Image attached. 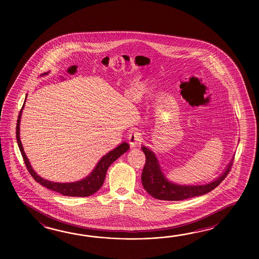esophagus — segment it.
Wrapping results in <instances>:
<instances>
[{"label": "esophagus", "mask_w": 259, "mask_h": 259, "mask_svg": "<svg viewBox=\"0 0 259 259\" xmlns=\"http://www.w3.org/2000/svg\"><path fill=\"white\" fill-rule=\"evenodd\" d=\"M128 143L132 147H135L140 145L141 143L143 142V134L138 131H134L128 134Z\"/></svg>", "instance_id": "34e87169"}]
</instances>
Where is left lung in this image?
Returning <instances> with one entry per match:
<instances>
[{
	"label": "left lung",
	"instance_id": "8db88e82",
	"mask_svg": "<svg viewBox=\"0 0 259 259\" xmlns=\"http://www.w3.org/2000/svg\"><path fill=\"white\" fill-rule=\"evenodd\" d=\"M142 150L146 157L145 165L142 173L143 188L150 195L158 200L181 201L209 193L215 187H218L226 177L228 176L232 165V162H231V164L227 166L224 173L215 181L208 184L193 186L178 185L168 182L165 179L160 169L158 161L151 150L146 148L145 146H143Z\"/></svg>",
	"mask_w": 259,
	"mask_h": 259
}]
</instances>
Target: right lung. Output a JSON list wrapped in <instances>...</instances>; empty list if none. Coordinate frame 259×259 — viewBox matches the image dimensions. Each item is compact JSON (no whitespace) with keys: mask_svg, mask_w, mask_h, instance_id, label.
<instances>
[{"mask_svg":"<svg viewBox=\"0 0 259 259\" xmlns=\"http://www.w3.org/2000/svg\"><path fill=\"white\" fill-rule=\"evenodd\" d=\"M44 74L46 75L47 73L41 74L44 76ZM27 98V96H26ZM26 102V100H25ZM25 102L23 105L21 110L19 112L18 118H17V128H16V134H17V144L19 150L22 154L23 159L25 162V165L27 166L29 174L32 176L34 180L37 182H39L40 185H42L44 187L52 190L56 193H61L65 196H72V197H86L90 196L94 193H96L100 188L102 187L103 183L105 182V175H106V171L108 169L109 165L116 161L121 154L126 153L130 145L127 143H122L119 146H117L116 148L114 149L113 151H110L107 154L104 155L97 165L95 166L94 171L89 175L87 178H85L84 180L78 181V182H71V183H59V182H53L44 180L42 178H40L39 175H37V173L33 170V168L31 167V165L29 164L27 155L24 152V149L22 147V143L20 141L19 137V125H20V118H21V114H22L23 108L25 105Z\"/></svg>","mask_w":259,"mask_h":259,"instance_id":"obj_1","label":"right lung"}]
</instances>
